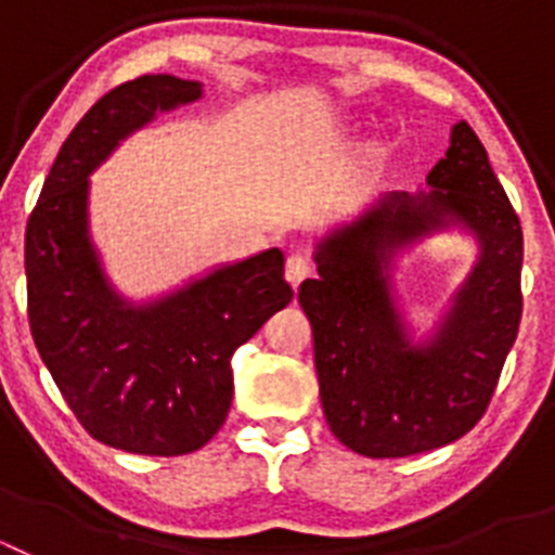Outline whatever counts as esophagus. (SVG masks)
<instances>
[{"instance_id":"1","label":"esophagus","mask_w":555,"mask_h":555,"mask_svg":"<svg viewBox=\"0 0 555 555\" xmlns=\"http://www.w3.org/2000/svg\"><path fill=\"white\" fill-rule=\"evenodd\" d=\"M313 272V263L308 261L306 255H300V253H294V255H288V261H286V278H288V283H292L294 288L300 286L302 281H306L308 274Z\"/></svg>"}]
</instances>
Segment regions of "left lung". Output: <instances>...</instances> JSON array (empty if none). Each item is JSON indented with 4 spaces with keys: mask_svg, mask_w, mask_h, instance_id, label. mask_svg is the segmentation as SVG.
Instances as JSON below:
<instances>
[{
    "mask_svg": "<svg viewBox=\"0 0 555 555\" xmlns=\"http://www.w3.org/2000/svg\"><path fill=\"white\" fill-rule=\"evenodd\" d=\"M434 191H395L375 214L317 249L300 286L313 331L322 411L366 459H405L455 442L487 414L522 317V228L467 121L430 169ZM444 223L479 235L481 261L428 348L404 345L385 283L397 246Z\"/></svg>",
    "mask_w": 555,
    "mask_h": 555,
    "instance_id": "8db88e82",
    "label": "left lung"
}]
</instances>
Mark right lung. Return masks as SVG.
Masks as SVG:
<instances>
[{"mask_svg":"<svg viewBox=\"0 0 555 555\" xmlns=\"http://www.w3.org/2000/svg\"><path fill=\"white\" fill-rule=\"evenodd\" d=\"M199 96V82L144 75L77 121L27 219L24 272L33 341L77 423L107 448L185 455L208 444L233 400L235 347L292 302L283 253L217 269L158 306L113 297L88 244V175L127 132Z\"/></svg>","mask_w":555,"mask_h":555,"instance_id":"obj_1","label":"right lung"}]
</instances>
